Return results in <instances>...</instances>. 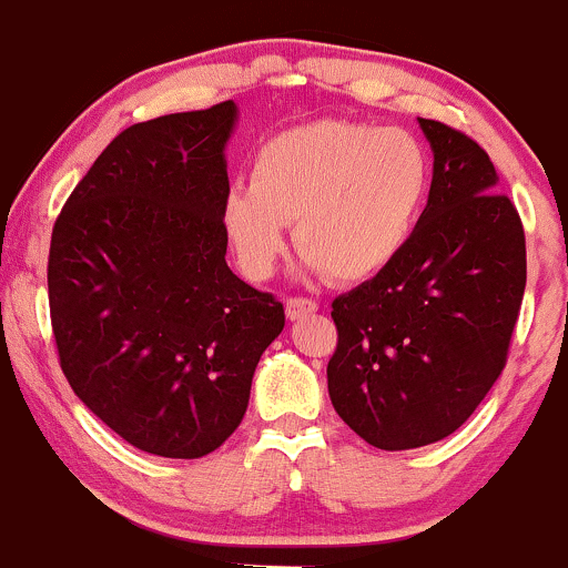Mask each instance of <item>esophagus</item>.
Wrapping results in <instances>:
<instances>
[{"mask_svg":"<svg viewBox=\"0 0 568 568\" xmlns=\"http://www.w3.org/2000/svg\"><path fill=\"white\" fill-rule=\"evenodd\" d=\"M312 312H317V302H312V298H288V302H285V315H288V321H302V317L312 315Z\"/></svg>","mask_w":568,"mask_h":568,"instance_id":"1","label":"esophagus"}]
</instances>
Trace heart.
I'll return each instance as SVG.
<instances>
[{"label": "heart", "mask_w": 568, "mask_h": 568, "mask_svg": "<svg viewBox=\"0 0 568 568\" xmlns=\"http://www.w3.org/2000/svg\"><path fill=\"white\" fill-rule=\"evenodd\" d=\"M429 184L433 160L408 130L306 122L256 149L247 186H232L221 202V232L251 280L275 275L293 224L310 270L366 283L406 253Z\"/></svg>", "instance_id": "obj_1"}]
</instances>
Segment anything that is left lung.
Here are the masks:
<instances>
[{"label":"left lung","mask_w":568,"mask_h":568,"mask_svg":"<svg viewBox=\"0 0 568 568\" xmlns=\"http://www.w3.org/2000/svg\"><path fill=\"white\" fill-rule=\"evenodd\" d=\"M419 128L433 184L414 240L331 312V403L384 452L443 440L470 419L505 368L526 288L524 226L494 162L443 122Z\"/></svg>","instance_id":"1"}]
</instances>
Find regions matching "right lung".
Here are the masks:
<instances>
[{"mask_svg":"<svg viewBox=\"0 0 568 568\" xmlns=\"http://www.w3.org/2000/svg\"><path fill=\"white\" fill-rule=\"evenodd\" d=\"M237 103L122 130L53 226L48 293L61 368L130 446L197 459L243 422L283 304L226 264L221 202Z\"/></svg>","mask_w":568,"mask_h":568,"instance_id":"right-lung-1","label":"right lung"}]
</instances>
